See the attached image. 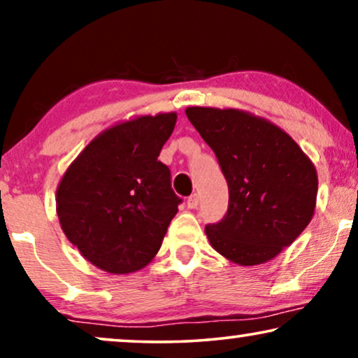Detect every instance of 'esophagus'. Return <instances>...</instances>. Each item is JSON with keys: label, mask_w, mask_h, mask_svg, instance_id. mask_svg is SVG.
<instances>
[{"label": "esophagus", "mask_w": 358, "mask_h": 358, "mask_svg": "<svg viewBox=\"0 0 358 358\" xmlns=\"http://www.w3.org/2000/svg\"><path fill=\"white\" fill-rule=\"evenodd\" d=\"M197 205H199V195L197 194H192L187 199V207L189 208H197Z\"/></svg>", "instance_id": "esophagus-1"}]
</instances>
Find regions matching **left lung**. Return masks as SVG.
Returning <instances> with one entry per match:
<instances>
[{
	"label": "left lung",
	"mask_w": 358,
	"mask_h": 358,
	"mask_svg": "<svg viewBox=\"0 0 358 358\" xmlns=\"http://www.w3.org/2000/svg\"><path fill=\"white\" fill-rule=\"evenodd\" d=\"M185 115L217 155L228 182L227 215L205 227L210 244L239 266L271 261L315 215V164L280 127L251 112L194 106Z\"/></svg>",
	"instance_id": "1"
}]
</instances>
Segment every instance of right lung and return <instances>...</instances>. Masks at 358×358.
Returning a JSON list of instances; mask_svg holds the SVG:
<instances>
[{"label": "right lung", "mask_w": 358, "mask_h": 358, "mask_svg": "<svg viewBox=\"0 0 358 358\" xmlns=\"http://www.w3.org/2000/svg\"><path fill=\"white\" fill-rule=\"evenodd\" d=\"M178 114L138 115L101 131L57 187L65 236L101 271L124 275L153 261L180 199L158 161Z\"/></svg>", "instance_id": "right-lung-1"}]
</instances>
